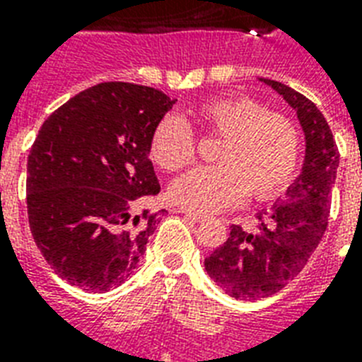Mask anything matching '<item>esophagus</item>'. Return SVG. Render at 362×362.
<instances>
[{
    "instance_id": "34e87169",
    "label": "esophagus",
    "mask_w": 362,
    "mask_h": 362,
    "mask_svg": "<svg viewBox=\"0 0 362 362\" xmlns=\"http://www.w3.org/2000/svg\"><path fill=\"white\" fill-rule=\"evenodd\" d=\"M180 212L184 216H187V218H189L192 221H197V223H201V221L206 220V216L201 214V212H193V210H189V209H180Z\"/></svg>"
}]
</instances>
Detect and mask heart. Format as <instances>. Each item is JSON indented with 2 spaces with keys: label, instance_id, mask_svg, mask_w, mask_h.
Instances as JSON below:
<instances>
[{
  "label": "heart",
  "instance_id": "heart-1",
  "mask_svg": "<svg viewBox=\"0 0 362 362\" xmlns=\"http://www.w3.org/2000/svg\"><path fill=\"white\" fill-rule=\"evenodd\" d=\"M203 135L221 136L216 167L187 173L170 186L176 203L199 212L231 209L246 197L269 199L293 180L303 156V135L286 115L267 110L246 95L209 99L189 110ZM150 158L159 169L178 173L197 158L187 124L167 116L150 135Z\"/></svg>",
  "mask_w": 362,
  "mask_h": 362
}]
</instances>
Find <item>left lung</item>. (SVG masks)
<instances>
[{"label":"left lung","mask_w":362,"mask_h":362,"mask_svg":"<svg viewBox=\"0 0 362 362\" xmlns=\"http://www.w3.org/2000/svg\"><path fill=\"white\" fill-rule=\"evenodd\" d=\"M263 82L297 110L306 135V159L303 175L286 199L261 212L253 231L231 226L229 238L204 259L210 278L240 300L274 295L308 263L329 226L331 192L340 163L332 131L320 109L281 82Z\"/></svg>","instance_id":"obj_1"}]
</instances>
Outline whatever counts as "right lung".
<instances>
[{"label":"right lung","mask_w":362,"mask_h":362,"mask_svg":"<svg viewBox=\"0 0 362 362\" xmlns=\"http://www.w3.org/2000/svg\"><path fill=\"white\" fill-rule=\"evenodd\" d=\"M173 105L156 88L101 82L41 125L28 156V218L42 257L71 286L109 291L144 255L158 223V212L136 214L159 193L150 135Z\"/></svg>","instance_id":"obj_1"}]
</instances>
